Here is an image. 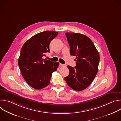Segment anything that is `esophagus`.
Here are the masks:
<instances>
[{
	"label": "esophagus",
	"instance_id": "obj_1",
	"mask_svg": "<svg viewBox=\"0 0 121 121\" xmlns=\"http://www.w3.org/2000/svg\"><path fill=\"white\" fill-rule=\"evenodd\" d=\"M60 65H61V66H66V65H64V64H61V63H60Z\"/></svg>",
	"mask_w": 121,
	"mask_h": 121
}]
</instances>
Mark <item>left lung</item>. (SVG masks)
Listing matches in <instances>:
<instances>
[{"mask_svg": "<svg viewBox=\"0 0 121 121\" xmlns=\"http://www.w3.org/2000/svg\"><path fill=\"white\" fill-rule=\"evenodd\" d=\"M65 35L70 47V55L76 56V66L67 65L69 74L65 80L72 89L81 91L88 88L96 76L99 55L87 36L74 32H66Z\"/></svg>", "mask_w": 121, "mask_h": 121, "instance_id": "obj_1", "label": "left lung"}]
</instances>
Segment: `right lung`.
<instances>
[{
  "label": "right lung",
  "mask_w": 121,
  "mask_h": 121,
  "mask_svg": "<svg viewBox=\"0 0 121 121\" xmlns=\"http://www.w3.org/2000/svg\"><path fill=\"white\" fill-rule=\"evenodd\" d=\"M57 32L47 30L37 33L27 41L22 46L18 64L22 75L32 88L42 89L50 84L53 72L56 71L59 63L43 58L50 53L51 41Z\"/></svg>",
  "instance_id": "right-lung-1"
}]
</instances>
